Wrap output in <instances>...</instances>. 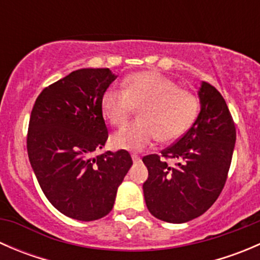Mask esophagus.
<instances>
[{
	"instance_id": "1",
	"label": "esophagus",
	"mask_w": 260,
	"mask_h": 260,
	"mask_svg": "<svg viewBox=\"0 0 260 260\" xmlns=\"http://www.w3.org/2000/svg\"><path fill=\"white\" fill-rule=\"evenodd\" d=\"M132 159H133V164H140L141 162V157L137 156V154H132Z\"/></svg>"
}]
</instances>
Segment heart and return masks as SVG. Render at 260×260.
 I'll return each mask as SVG.
<instances>
[{
	"instance_id": "b5f03b06",
	"label": "heart",
	"mask_w": 260,
	"mask_h": 260,
	"mask_svg": "<svg viewBox=\"0 0 260 260\" xmlns=\"http://www.w3.org/2000/svg\"><path fill=\"white\" fill-rule=\"evenodd\" d=\"M140 107L141 119L112 138L115 148L143 151L157 137L161 142L176 141L195 120L199 102L192 91L157 72L135 73L124 80V89L109 86L102 96L103 115L117 127Z\"/></svg>"
}]
</instances>
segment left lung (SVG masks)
I'll return each instance as SVG.
<instances>
[{"mask_svg": "<svg viewBox=\"0 0 260 260\" xmlns=\"http://www.w3.org/2000/svg\"><path fill=\"white\" fill-rule=\"evenodd\" d=\"M201 111L190 129L158 154L142 158L148 170L143 183L147 209L172 224L190 221L208 210L228 179L237 131L225 99L203 81ZM179 159L170 167L166 159Z\"/></svg>", "mask_w": 260, "mask_h": 260, "instance_id": "8db88e82", "label": "left lung"}]
</instances>
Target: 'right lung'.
Listing matches in <instances>:
<instances>
[{"label":"right lung","mask_w":260,"mask_h":260,"mask_svg":"<svg viewBox=\"0 0 260 260\" xmlns=\"http://www.w3.org/2000/svg\"><path fill=\"white\" fill-rule=\"evenodd\" d=\"M115 78L108 68L75 70L44 89L31 111L26 143L39 185L55 209L80 221L111 212L132 166L125 149L91 157L108 138L102 96Z\"/></svg>","instance_id":"right-lung-1"}]
</instances>
